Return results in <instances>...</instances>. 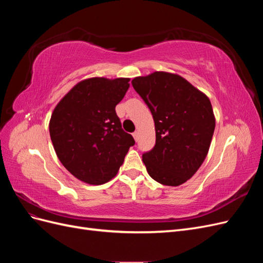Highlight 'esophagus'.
<instances>
[{"label":"esophagus","mask_w":263,"mask_h":263,"mask_svg":"<svg viewBox=\"0 0 263 263\" xmlns=\"http://www.w3.org/2000/svg\"><path fill=\"white\" fill-rule=\"evenodd\" d=\"M133 137H134V139H135V140L138 141V138H139V133H138V132H135V133H133Z\"/></svg>","instance_id":"esophagus-1"}]
</instances>
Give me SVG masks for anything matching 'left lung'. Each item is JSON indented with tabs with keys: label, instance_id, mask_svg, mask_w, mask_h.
Segmentation results:
<instances>
[{
	"label": "left lung",
	"instance_id": "left-lung-1",
	"mask_svg": "<svg viewBox=\"0 0 263 263\" xmlns=\"http://www.w3.org/2000/svg\"><path fill=\"white\" fill-rule=\"evenodd\" d=\"M154 117L156 145L142 155L149 176L178 186L192 178L209 154L215 129L210 99L179 74L156 71L133 79Z\"/></svg>",
	"mask_w": 263,
	"mask_h": 263
}]
</instances>
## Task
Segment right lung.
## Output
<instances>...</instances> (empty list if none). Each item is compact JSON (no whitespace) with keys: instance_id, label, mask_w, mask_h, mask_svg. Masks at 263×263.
<instances>
[{"instance_id":"add662e5","label":"right lung","mask_w":263,"mask_h":263,"mask_svg":"<svg viewBox=\"0 0 263 263\" xmlns=\"http://www.w3.org/2000/svg\"><path fill=\"white\" fill-rule=\"evenodd\" d=\"M129 78H90L77 83L55 105L49 133L63 166L84 183L112 180L135 140L123 130L115 107Z\"/></svg>"}]
</instances>
